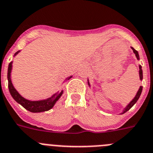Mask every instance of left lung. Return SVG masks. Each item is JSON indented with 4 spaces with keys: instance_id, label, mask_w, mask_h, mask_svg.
Segmentation results:
<instances>
[{
    "instance_id": "left-lung-1",
    "label": "left lung",
    "mask_w": 153,
    "mask_h": 153,
    "mask_svg": "<svg viewBox=\"0 0 153 153\" xmlns=\"http://www.w3.org/2000/svg\"><path fill=\"white\" fill-rule=\"evenodd\" d=\"M131 48H132L133 51H134V53L135 54V56H136V57H137V59L140 60V56H139L138 51H136L135 49H134L133 47H131ZM139 69H140V70H139V75H140V80H143V71H142V67H141V65H139ZM88 85H89V86L90 87V83H89V79H88ZM142 90H143V86H140V88H139L138 91H137V94H136L135 97H134V99H133L131 101V102H129L128 105H126V107L124 108V109H123L122 112H121L120 114H124L125 112H127V111L130 110V109H131V108H132L133 106L135 105V103L137 102V100H138L139 98H140V96L141 92H142Z\"/></svg>"
}]
</instances>
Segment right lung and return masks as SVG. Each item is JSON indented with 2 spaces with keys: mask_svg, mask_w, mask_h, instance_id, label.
Listing matches in <instances>:
<instances>
[{
  "mask_svg": "<svg viewBox=\"0 0 153 153\" xmlns=\"http://www.w3.org/2000/svg\"><path fill=\"white\" fill-rule=\"evenodd\" d=\"M20 51H16L14 54L13 57L16 56V54L19 52ZM13 69V61H11L8 65V70H7V79H8V88H9L10 93L11 96L13 99H14L17 103L22 106V107L26 108V110L29 111L33 112V113H39V112L47 111L50 110L56 104V102L59 100L60 98L62 96L64 90L57 91L54 94H53L51 97L47 98V99H40V100H29V99H26L23 96H22L19 93L17 90L15 89L13 84L12 80H11V72H12ZM73 76H70L66 78L64 80L65 82L66 80H69L71 78H72Z\"/></svg>",
  "mask_w": 153,
  "mask_h": 153,
  "instance_id": "obj_1",
  "label": "right lung"
}]
</instances>
